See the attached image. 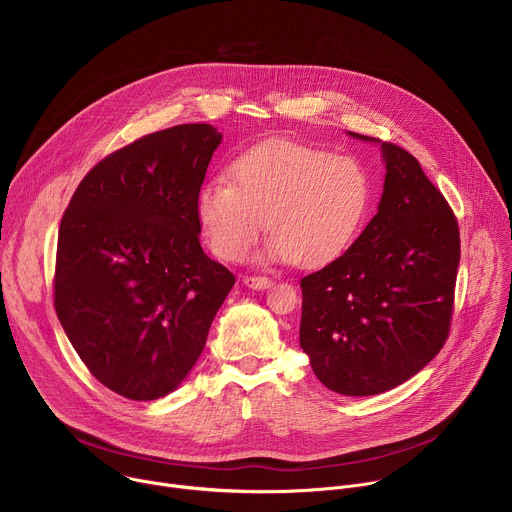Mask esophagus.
<instances>
[{"label": "esophagus", "instance_id": "1", "mask_svg": "<svg viewBox=\"0 0 512 512\" xmlns=\"http://www.w3.org/2000/svg\"><path fill=\"white\" fill-rule=\"evenodd\" d=\"M243 283L247 287H251V289H267V287L273 285V281L269 277H265V275H245Z\"/></svg>", "mask_w": 512, "mask_h": 512}]
</instances>
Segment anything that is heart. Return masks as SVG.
<instances>
[{
  "instance_id": "1",
  "label": "heart",
  "mask_w": 512,
  "mask_h": 512,
  "mask_svg": "<svg viewBox=\"0 0 512 512\" xmlns=\"http://www.w3.org/2000/svg\"><path fill=\"white\" fill-rule=\"evenodd\" d=\"M231 180H210L196 194L204 239L225 261H241L267 221L273 259L326 265L352 245L371 202L369 174L354 158L291 139L241 154Z\"/></svg>"
}]
</instances>
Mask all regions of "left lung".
<instances>
[{
	"instance_id": "left-lung-1",
	"label": "left lung",
	"mask_w": 512,
	"mask_h": 512,
	"mask_svg": "<svg viewBox=\"0 0 512 512\" xmlns=\"http://www.w3.org/2000/svg\"><path fill=\"white\" fill-rule=\"evenodd\" d=\"M381 148L379 212L344 255L300 281V346L328 389L352 397L405 383L442 350L460 265V229L444 194L407 150Z\"/></svg>"
}]
</instances>
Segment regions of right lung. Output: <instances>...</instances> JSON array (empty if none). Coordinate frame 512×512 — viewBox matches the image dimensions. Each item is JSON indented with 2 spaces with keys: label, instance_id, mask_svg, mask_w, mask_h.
<instances>
[{
  "label": "right lung",
  "instance_id": "right-lung-1",
  "mask_svg": "<svg viewBox=\"0 0 512 512\" xmlns=\"http://www.w3.org/2000/svg\"><path fill=\"white\" fill-rule=\"evenodd\" d=\"M221 141L208 123L143 135L93 166L62 214L54 310L89 373L125 399L184 381L235 285L198 241L196 194Z\"/></svg>",
  "mask_w": 512,
  "mask_h": 512
}]
</instances>
